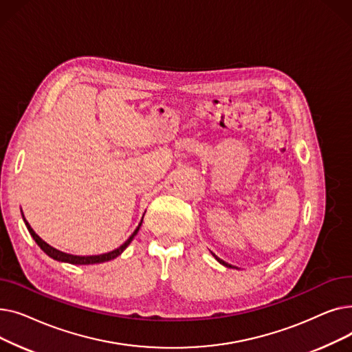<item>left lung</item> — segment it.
I'll use <instances>...</instances> for the list:
<instances>
[{"instance_id":"1","label":"left lung","mask_w":352,"mask_h":352,"mask_svg":"<svg viewBox=\"0 0 352 352\" xmlns=\"http://www.w3.org/2000/svg\"><path fill=\"white\" fill-rule=\"evenodd\" d=\"M211 254H212V252H211ZM212 256L215 258V260H217V261H218L219 264H223L224 267H227V268H235L234 265H231V264H228V263H226V261H223V260H221V258H218V256H217L215 254H212Z\"/></svg>"}]
</instances>
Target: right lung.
<instances>
[{"label":"right lung","instance_id":"1","mask_svg":"<svg viewBox=\"0 0 352 352\" xmlns=\"http://www.w3.org/2000/svg\"><path fill=\"white\" fill-rule=\"evenodd\" d=\"M23 212V211H21ZM144 218V217H142ZM142 218H141V221H140V224H138V227L135 228V231L131 234V236H129L126 241L122 244V245H120L117 250H114V251H109V252H105V254H100V255H71V254H67V252H63V251H60V250H57V248H54V247H51L50 244H47L44 239H41L38 235L35 234V231L31 228V226L28 224V221L25 219V217H24V214H23V219H24V223H25V226H27V228H28V231H30V234H31V236L34 238V241L38 244V247L48 255V256H51L52 260H55V261H60V263H68V264H74V265H91V264H101V263H105V261H109V260H114V258H117L118 255H121L122 252H124V250L129 245V243L133 241L134 239V236L137 235V232L140 231V227H141V224H142Z\"/></svg>","mask_w":352,"mask_h":352}]
</instances>
